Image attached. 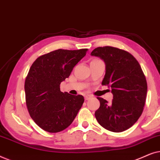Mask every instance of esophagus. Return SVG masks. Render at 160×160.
<instances>
[{
	"label": "esophagus",
	"mask_w": 160,
	"mask_h": 160,
	"mask_svg": "<svg viewBox=\"0 0 160 160\" xmlns=\"http://www.w3.org/2000/svg\"><path fill=\"white\" fill-rule=\"evenodd\" d=\"M91 98H92V96H90V95H85V96H84V99H85V100H88L90 99Z\"/></svg>",
	"instance_id": "34e87169"
}]
</instances>
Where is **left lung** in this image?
<instances>
[{
    "label": "left lung",
    "instance_id": "obj_1",
    "mask_svg": "<svg viewBox=\"0 0 160 160\" xmlns=\"http://www.w3.org/2000/svg\"><path fill=\"white\" fill-rule=\"evenodd\" d=\"M106 63L102 85L110 87L113 97L111 103L102 98L95 111L102 128L119 132L131 128L141 117L147 94V82L138 60L128 52L113 47H98L92 52Z\"/></svg>",
    "mask_w": 160,
    "mask_h": 160
}]
</instances>
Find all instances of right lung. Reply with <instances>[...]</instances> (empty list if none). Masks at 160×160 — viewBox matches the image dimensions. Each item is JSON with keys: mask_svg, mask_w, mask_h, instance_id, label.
<instances>
[{"mask_svg": "<svg viewBox=\"0 0 160 160\" xmlns=\"http://www.w3.org/2000/svg\"><path fill=\"white\" fill-rule=\"evenodd\" d=\"M87 52L60 49L38 57L30 67L25 82L26 106L30 117L43 130L54 133L65 130L82 108L84 97L62 92L60 85Z\"/></svg>", "mask_w": 160, "mask_h": 160, "instance_id": "right-lung-1", "label": "right lung"}]
</instances>
